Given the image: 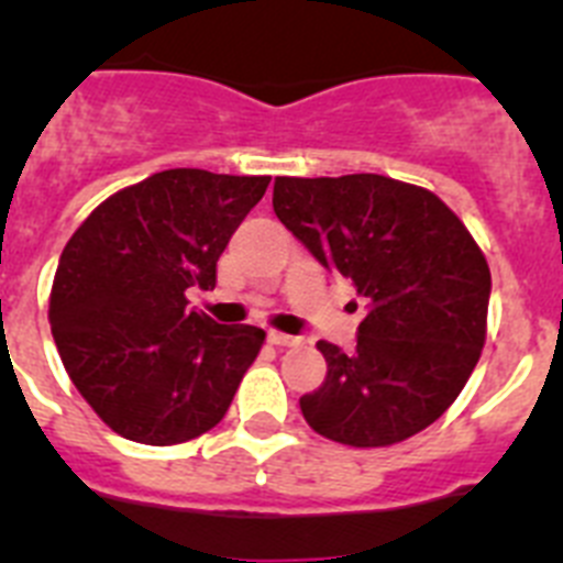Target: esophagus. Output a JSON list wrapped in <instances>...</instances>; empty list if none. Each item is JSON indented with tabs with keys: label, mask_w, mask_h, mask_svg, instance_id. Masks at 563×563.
Returning a JSON list of instances; mask_svg holds the SVG:
<instances>
[{
	"label": "esophagus",
	"mask_w": 563,
	"mask_h": 563,
	"mask_svg": "<svg viewBox=\"0 0 563 563\" xmlns=\"http://www.w3.org/2000/svg\"><path fill=\"white\" fill-rule=\"evenodd\" d=\"M267 341L276 343V346H298L301 343V338L298 335H287V332H267Z\"/></svg>",
	"instance_id": "34e87169"
}]
</instances>
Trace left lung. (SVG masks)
Masks as SVG:
<instances>
[{
    "mask_svg": "<svg viewBox=\"0 0 563 563\" xmlns=\"http://www.w3.org/2000/svg\"><path fill=\"white\" fill-rule=\"evenodd\" d=\"M273 211L366 310L355 352L318 341L327 377L298 400L310 429L355 449L429 429L485 346L490 271L474 236L437 194L380 174L276 177Z\"/></svg>",
    "mask_w": 563,
    "mask_h": 563,
    "instance_id": "8db88e82",
    "label": "left lung"
}]
</instances>
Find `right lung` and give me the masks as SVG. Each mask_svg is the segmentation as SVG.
<instances>
[{
  "mask_svg": "<svg viewBox=\"0 0 563 563\" xmlns=\"http://www.w3.org/2000/svg\"><path fill=\"white\" fill-rule=\"evenodd\" d=\"M271 177L168 168L112 194L73 233L49 292L69 380L114 434L177 445L225 417L265 332L188 310Z\"/></svg>",
  "mask_w": 563,
  "mask_h": 563,
  "instance_id": "obj_1",
  "label": "right lung"
}]
</instances>
